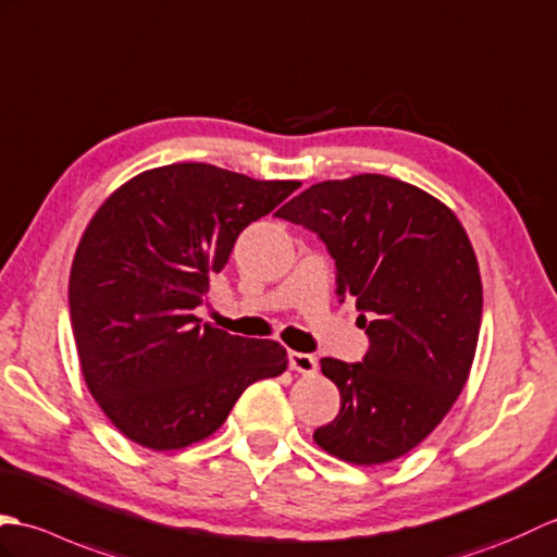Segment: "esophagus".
<instances>
[{
	"label": "esophagus",
	"instance_id": "1",
	"mask_svg": "<svg viewBox=\"0 0 557 557\" xmlns=\"http://www.w3.org/2000/svg\"><path fill=\"white\" fill-rule=\"evenodd\" d=\"M288 362H290V369H295V372H300L305 376H310L317 372V357L307 355V352H290L288 355Z\"/></svg>",
	"mask_w": 557,
	"mask_h": 557
}]
</instances>
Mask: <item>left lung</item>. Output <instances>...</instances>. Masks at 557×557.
Returning a JSON list of instances; mask_svg holds the SVG:
<instances>
[{"mask_svg":"<svg viewBox=\"0 0 557 557\" xmlns=\"http://www.w3.org/2000/svg\"><path fill=\"white\" fill-rule=\"evenodd\" d=\"M276 216L314 231L336 262L341 302L369 336L362 362L321 360L341 412L314 441L352 465L419 446L462 393L481 326V276L460 221L414 185L362 174L307 188Z\"/></svg>","mask_w":557,"mask_h":557,"instance_id":"1","label":"left lung"}]
</instances>
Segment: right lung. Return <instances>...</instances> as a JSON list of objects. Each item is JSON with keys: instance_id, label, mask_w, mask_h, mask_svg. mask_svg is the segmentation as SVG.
<instances>
[{"instance_id": "1", "label": "right lung", "mask_w": 557, "mask_h": 557, "mask_svg": "<svg viewBox=\"0 0 557 557\" xmlns=\"http://www.w3.org/2000/svg\"><path fill=\"white\" fill-rule=\"evenodd\" d=\"M212 164H169L123 183L97 209L69 278L85 383L123 436L178 450L212 436L240 393L286 372L276 341L200 326L209 274L240 231L298 190Z\"/></svg>"}]
</instances>
